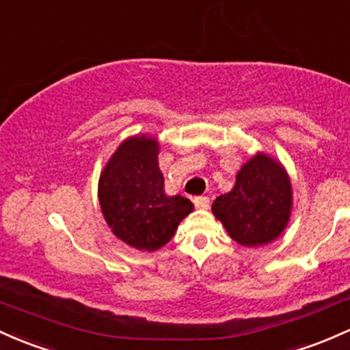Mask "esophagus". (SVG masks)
I'll return each instance as SVG.
<instances>
[{
  "label": "esophagus",
  "mask_w": 350,
  "mask_h": 350,
  "mask_svg": "<svg viewBox=\"0 0 350 350\" xmlns=\"http://www.w3.org/2000/svg\"><path fill=\"white\" fill-rule=\"evenodd\" d=\"M193 204L197 208H208L210 205V198L205 197V195H200V197L193 198Z\"/></svg>",
  "instance_id": "obj_1"
}]
</instances>
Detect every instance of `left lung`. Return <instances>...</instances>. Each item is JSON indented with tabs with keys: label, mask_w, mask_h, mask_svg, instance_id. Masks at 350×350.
Here are the masks:
<instances>
[{
	"label": "left lung",
	"mask_w": 350,
	"mask_h": 350,
	"mask_svg": "<svg viewBox=\"0 0 350 350\" xmlns=\"http://www.w3.org/2000/svg\"><path fill=\"white\" fill-rule=\"evenodd\" d=\"M292 187L284 167L257 153L240 168L235 187L212 205L213 215L240 245L257 247L275 240L291 219Z\"/></svg>",
	"instance_id": "left-lung-1"
}]
</instances>
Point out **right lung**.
<instances>
[{
	"label": "right lung",
	"mask_w": 350,
	"mask_h": 350,
	"mask_svg": "<svg viewBox=\"0 0 350 350\" xmlns=\"http://www.w3.org/2000/svg\"><path fill=\"white\" fill-rule=\"evenodd\" d=\"M101 212L111 232L138 250H159L193 210L189 198L168 197L159 168L155 138H129L100 175Z\"/></svg>",
	"instance_id": "1"
}]
</instances>
